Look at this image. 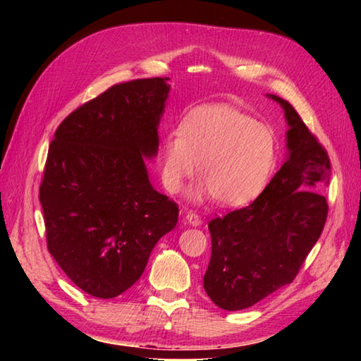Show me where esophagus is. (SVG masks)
<instances>
[{
  "label": "esophagus",
  "instance_id": "34e87169",
  "mask_svg": "<svg viewBox=\"0 0 361 361\" xmlns=\"http://www.w3.org/2000/svg\"><path fill=\"white\" fill-rule=\"evenodd\" d=\"M186 219H188V223L192 224V226H199L200 223H202V221H200V216L195 212H188Z\"/></svg>",
  "mask_w": 361,
  "mask_h": 361
}]
</instances>
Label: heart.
Masks as SVG:
<instances>
[{
  "label": "heart",
  "instance_id": "heart-1",
  "mask_svg": "<svg viewBox=\"0 0 361 361\" xmlns=\"http://www.w3.org/2000/svg\"><path fill=\"white\" fill-rule=\"evenodd\" d=\"M195 162L204 183L194 197L216 195L224 205H243L258 197L271 178L277 140L271 127L234 106H199L181 119L178 135L164 140V188L178 192Z\"/></svg>",
  "mask_w": 361,
  "mask_h": 361
}]
</instances>
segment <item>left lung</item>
Here are the masks:
<instances>
[{
	"mask_svg": "<svg viewBox=\"0 0 361 361\" xmlns=\"http://www.w3.org/2000/svg\"><path fill=\"white\" fill-rule=\"evenodd\" d=\"M271 99L282 105L290 126L288 157L252 204L209 223L212 256L204 288L224 310L252 307L291 283L328 216V152L291 103Z\"/></svg>",
	"mask_w": 361,
	"mask_h": 361,
	"instance_id": "obj_1",
	"label": "left lung"
}]
</instances>
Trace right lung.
<instances>
[{
  "label": "right lung",
  "mask_w": 361,
  "mask_h": 361,
  "mask_svg": "<svg viewBox=\"0 0 361 361\" xmlns=\"http://www.w3.org/2000/svg\"><path fill=\"white\" fill-rule=\"evenodd\" d=\"M169 78L114 84L62 121L39 185L46 242L73 283L90 296H119L142 277L178 205L151 186Z\"/></svg>",
  "instance_id": "right-lung-1"
}]
</instances>
